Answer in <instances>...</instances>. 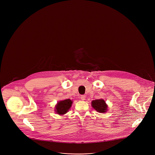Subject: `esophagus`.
<instances>
[{
  "label": "esophagus",
  "instance_id": "1",
  "mask_svg": "<svg viewBox=\"0 0 155 155\" xmlns=\"http://www.w3.org/2000/svg\"><path fill=\"white\" fill-rule=\"evenodd\" d=\"M80 99H81V100H82V101L85 100V95H81L80 96Z\"/></svg>",
  "mask_w": 155,
  "mask_h": 155
}]
</instances>
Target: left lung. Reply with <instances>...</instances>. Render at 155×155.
I'll use <instances>...</instances> for the list:
<instances>
[{
  "label": "left lung",
  "instance_id": "1",
  "mask_svg": "<svg viewBox=\"0 0 155 155\" xmlns=\"http://www.w3.org/2000/svg\"><path fill=\"white\" fill-rule=\"evenodd\" d=\"M92 106L99 113H105L107 108V106L103 99H96L92 101Z\"/></svg>",
  "mask_w": 155,
  "mask_h": 155
}]
</instances>
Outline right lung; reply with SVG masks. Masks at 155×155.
Masks as SVG:
<instances>
[{
	"label": "right lung",
	"mask_w": 155,
	"mask_h": 155,
	"mask_svg": "<svg viewBox=\"0 0 155 155\" xmlns=\"http://www.w3.org/2000/svg\"><path fill=\"white\" fill-rule=\"evenodd\" d=\"M73 102L70 99H66L59 102L56 106V111L59 114H64L70 109Z\"/></svg>",
	"instance_id": "obj_1"
}]
</instances>
